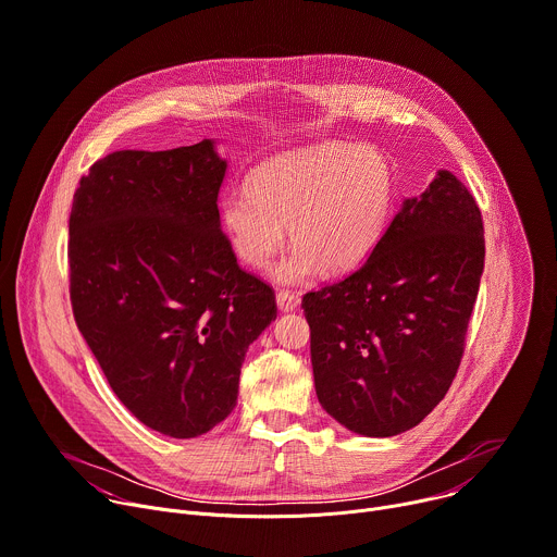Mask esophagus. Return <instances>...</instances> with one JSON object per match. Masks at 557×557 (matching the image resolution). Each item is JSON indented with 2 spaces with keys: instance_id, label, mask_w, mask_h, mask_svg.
Here are the masks:
<instances>
[{
  "instance_id": "obj_1",
  "label": "esophagus",
  "mask_w": 557,
  "mask_h": 557,
  "mask_svg": "<svg viewBox=\"0 0 557 557\" xmlns=\"http://www.w3.org/2000/svg\"><path fill=\"white\" fill-rule=\"evenodd\" d=\"M275 299H277V309L282 313H288V311L297 309V297L293 293H288V290H277Z\"/></svg>"
}]
</instances>
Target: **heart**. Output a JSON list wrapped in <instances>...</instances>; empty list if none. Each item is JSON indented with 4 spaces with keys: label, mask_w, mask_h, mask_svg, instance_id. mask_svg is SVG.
Wrapping results in <instances>:
<instances>
[{
    "label": "heart",
    "mask_w": 557,
    "mask_h": 557,
    "mask_svg": "<svg viewBox=\"0 0 557 557\" xmlns=\"http://www.w3.org/2000/svg\"><path fill=\"white\" fill-rule=\"evenodd\" d=\"M395 180L388 158L367 144H322L280 156L250 175L248 188L220 199V222L235 256L250 269H269L284 244L275 280L299 286L324 271L362 264L391 220Z\"/></svg>",
    "instance_id": "heart-1"
}]
</instances>
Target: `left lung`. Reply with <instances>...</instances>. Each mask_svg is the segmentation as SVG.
I'll use <instances>...</instances> for the list:
<instances>
[{"instance_id":"1","label":"left lung","mask_w":557,"mask_h":557,"mask_svg":"<svg viewBox=\"0 0 557 557\" xmlns=\"http://www.w3.org/2000/svg\"><path fill=\"white\" fill-rule=\"evenodd\" d=\"M482 271V213L437 171L358 271L301 299L322 409L367 437L418 426L458 373Z\"/></svg>"}]
</instances>
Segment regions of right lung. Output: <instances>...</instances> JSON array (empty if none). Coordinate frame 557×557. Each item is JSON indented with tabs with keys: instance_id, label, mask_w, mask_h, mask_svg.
Returning a JSON list of instances; mask_svg holds the SVG:
<instances>
[{
	"instance_id": "right-lung-1",
	"label": "right lung",
	"mask_w": 557,
	"mask_h": 557,
	"mask_svg": "<svg viewBox=\"0 0 557 557\" xmlns=\"http://www.w3.org/2000/svg\"><path fill=\"white\" fill-rule=\"evenodd\" d=\"M226 166L213 139L117 150L79 180L69 220L79 333L124 407L180 440L228 418L246 350L277 318L222 233Z\"/></svg>"
}]
</instances>
